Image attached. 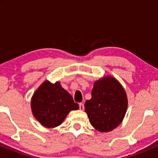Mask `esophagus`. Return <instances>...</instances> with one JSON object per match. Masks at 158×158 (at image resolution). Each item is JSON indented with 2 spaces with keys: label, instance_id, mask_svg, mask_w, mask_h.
Segmentation results:
<instances>
[{
  "label": "esophagus",
  "instance_id": "1",
  "mask_svg": "<svg viewBox=\"0 0 158 158\" xmlns=\"http://www.w3.org/2000/svg\"><path fill=\"white\" fill-rule=\"evenodd\" d=\"M85 108V106H84V104L83 103H79V109H80L81 110H84Z\"/></svg>",
  "mask_w": 158,
  "mask_h": 158
}]
</instances>
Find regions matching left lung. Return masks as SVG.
I'll use <instances>...</instances> for the list:
<instances>
[{
    "label": "left lung",
    "instance_id": "left-lung-1",
    "mask_svg": "<svg viewBox=\"0 0 158 158\" xmlns=\"http://www.w3.org/2000/svg\"><path fill=\"white\" fill-rule=\"evenodd\" d=\"M127 106L126 91L111 77L96 81L91 99L85 103L90 124L101 132L112 131L118 126L124 118Z\"/></svg>",
    "mask_w": 158,
    "mask_h": 158
}]
</instances>
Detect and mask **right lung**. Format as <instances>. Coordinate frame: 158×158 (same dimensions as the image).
<instances>
[{"instance_id":"add662e5","label":"right lung","mask_w":158,"mask_h":158,"mask_svg":"<svg viewBox=\"0 0 158 158\" xmlns=\"http://www.w3.org/2000/svg\"><path fill=\"white\" fill-rule=\"evenodd\" d=\"M31 108L34 117L43 126L54 128L63 122L70 110L79 107L59 81L52 84L46 81L34 94Z\"/></svg>"}]
</instances>
